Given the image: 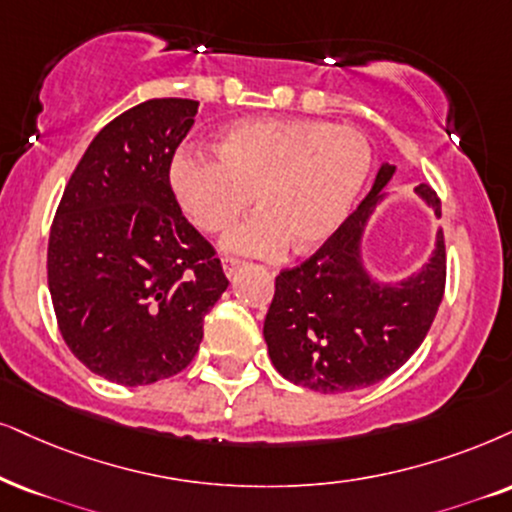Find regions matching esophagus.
Instances as JSON below:
<instances>
[{
  "mask_svg": "<svg viewBox=\"0 0 512 512\" xmlns=\"http://www.w3.org/2000/svg\"><path fill=\"white\" fill-rule=\"evenodd\" d=\"M241 260H236V257H222V269H224V274L229 276V278H234L236 276V271H238V267H241Z\"/></svg>",
  "mask_w": 512,
  "mask_h": 512,
  "instance_id": "34e87169",
  "label": "esophagus"
}]
</instances>
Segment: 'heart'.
Listing matches in <instances>:
<instances>
[{
	"label": "heart",
	"instance_id": "b5f03b06",
	"mask_svg": "<svg viewBox=\"0 0 512 512\" xmlns=\"http://www.w3.org/2000/svg\"><path fill=\"white\" fill-rule=\"evenodd\" d=\"M217 154L181 151L170 184L186 217L205 234L234 226L222 245L252 257H276L293 243L307 252L345 224L373 170V148L357 129L321 120L257 118L229 127Z\"/></svg>",
	"mask_w": 512,
	"mask_h": 512
}]
</instances>
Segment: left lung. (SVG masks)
Listing matches in <instances>:
<instances>
[{"mask_svg": "<svg viewBox=\"0 0 512 512\" xmlns=\"http://www.w3.org/2000/svg\"><path fill=\"white\" fill-rule=\"evenodd\" d=\"M394 172V165H380L345 224L300 267L276 276L264 340L271 364L290 383L323 394L380 383L409 361L435 321L446 281L442 229L430 260L401 281H378L364 262L366 226ZM416 191L442 215L428 184Z\"/></svg>", "mask_w": 512, "mask_h": 512, "instance_id": "left-lung-1", "label": "left lung"}]
</instances>
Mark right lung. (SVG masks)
Listing matches in <instances>:
<instances>
[{
    "label": "right lung",
    "mask_w": 512,
    "mask_h": 512,
    "mask_svg": "<svg viewBox=\"0 0 512 512\" xmlns=\"http://www.w3.org/2000/svg\"><path fill=\"white\" fill-rule=\"evenodd\" d=\"M198 101L151 99L96 134L63 191L47 274L70 352L111 383L184 371L229 286L212 245L181 215L170 165Z\"/></svg>",
    "instance_id": "1"
}]
</instances>
